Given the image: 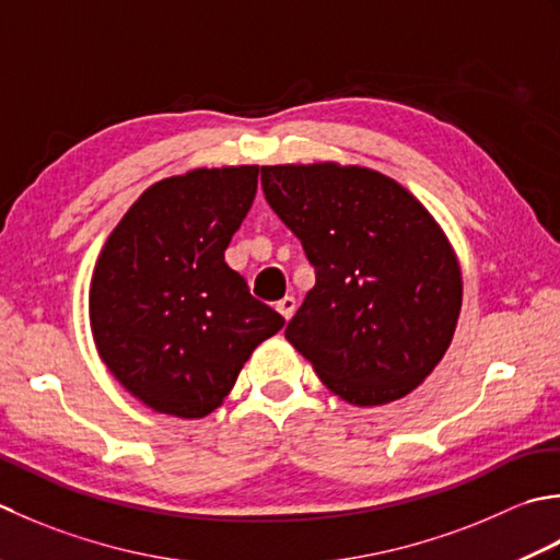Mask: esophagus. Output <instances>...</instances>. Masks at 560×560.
Here are the masks:
<instances>
[{
	"label": "esophagus",
	"instance_id": "34e87169",
	"mask_svg": "<svg viewBox=\"0 0 560 560\" xmlns=\"http://www.w3.org/2000/svg\"><path fill=\"white\" fill-rule=\"evenodd\" d=\"M294 306H296V302H294V296H282V300L278 302V306L276 310L282 314V318L284 322H290L292 318V314H294Z\"/></svg>",
	"mask_w": 560,
	"mask_h": 560
}]
</instances>
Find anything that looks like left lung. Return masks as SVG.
I'll list each match as a JSON object with an SVG mask.
<instances>
[{
    "mask_svg": "<svg viewBox=\"0 0 560 560\" xmlns=\"http://www.w3.org/2000/svg\"><path fill=\"white\" fill-rule=\"evenodd\" d=\"M260 184L316 270L284 338L352 406L413 392L462 312V268L435 217L368 166H260Z\"/></svg>",
    "mask_w": 560,
    "mask_h": 560,
    "instance_id": "left-lung-1",
    "label": "left lung"
}]
</instances>
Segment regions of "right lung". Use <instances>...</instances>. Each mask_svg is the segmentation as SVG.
<instances>
[{
  "mask_svg": "<svg viewBox=\"0 0 560 560\" xmlns=\"http://www.w3.org/2000/svg\"><path fill=\"white\" fill-rule=\"evenodd\" d=\"M258 166L192 168L147 188L106 238L89 288L101 360L156 413L205 418L284 318L250 296L224 250Z\"/></svg>",
  "mask_w": 560,
  "mask_h": 560,
  "instance_id": "right-lung-1",
  "label": "right lung"
}]
</instances>
